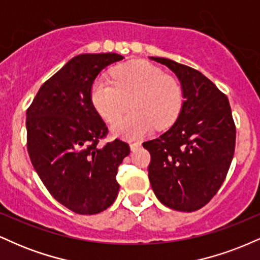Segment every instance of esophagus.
Returning a JSON list of instances; mask_svg holds the SVG:
<instances>
[{
	"mask_svg": "<svg viewBox=\"0 0 260 260\" xmlns=\"http://www.w3.org/2000/svg\"><path fill=\"white\" fill-rule=\"evenodd\" d=\"M129 147H131V150H137V149H139L140 147H142V143L140 142H133V143H131L129 144Z\"/></svg>",
	"mask_w": 260,
	"mask_h": 260,
	"instance_id": "esophagus-1",
	"label": "esophagus"
}]
</instances>
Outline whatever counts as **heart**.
I'll return each mask as SVG.
<instances>
[{
	"instance_id": "b5f03b06",
	"label": "heart",
	"mask_w": 260,
	"mask_h": 260,
	"mask_svg": "<svg viewBox=\"0 0 260 260\" xmlns=\"http://www.w3.org/2000/svg\"><path fill=\"white\" fill-rule=\"evenodd\" d=\"M91 99L101 117L115 126L128 107L133 112L115 132L127 139L140 138L177 120L183 107V89L177 78L144 59L118 66L112 80L100 77L91 86ZM130 103H128L127 101Z\"/></svg>"
}]
</instances>
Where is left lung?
I'll return each mask as SVG.
<instances>
[{
    "mask_svg": "<svg viewBox=\"0 0 260 260\" xmlns=\"http://www.w3.org/2000/svg\"><path fill=\"white\" fill-rule=\"evenodd\" d=\"M150 58L177 76L184 101L174 126L143 143L151 156L149 181L164 205L190 213L213 199L229 172L236 145L231 107L228 96L199 71Z\"/></svg>",
    "mask_w": 260,
    "mask_h": 260,
    "instance_id": "obj_1",
    "label": "left lung"
}]
</instances>
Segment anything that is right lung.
<instances>
[{
    "label": "right lung",
    "mask_w": 260,
    "mask_h": 260,
    "mask_svg": "<svg viewBox=\"0 0 260 260\" xmlns=\"http://www.w3.org/2000/svg\"><path fill=\"white\" fill-rule=\"evenodd\" d=\"M117 53H83L41 85L26 110L29 157L53 198L80 215L106 210L117 198V169L129 154L121 139L100 145L109 133L91 101V86Z\"/></svg>",
    "instance_id": "obj_1"
}]
</instances>
